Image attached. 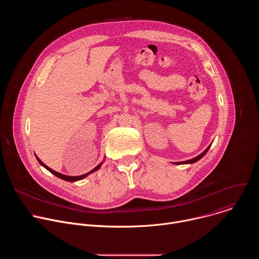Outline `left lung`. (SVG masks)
I'll return each instance as SVG.
<instances>
[{
    "instance_id": "obj_1",
    "label": "left lung",
    "mask_w": 259,
    "mask_h": 259,
    "mask_svg": "<svg viewBox=\"0 0 259 259\" xmlns=\"http://www.w3.org/2000/svg\"><path fill=\"white\" fill-rule=\"evenodd\" d=\"M209 147H210V146H208L207 149H206V150H205V151H204V152H203L201 155H199L198 157H196V158H194V159H192V160L186 161V162H177L176 164H190V163H195V162L199 161L200 159H202V158H203V157L206 155V153H207V152H208V150H209Z\"/></svg>"
}]
</instances>
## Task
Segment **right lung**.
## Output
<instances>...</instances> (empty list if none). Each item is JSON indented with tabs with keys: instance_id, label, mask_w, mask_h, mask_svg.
<instances>
[{
	"instance_id": "1",
	"label": "right lung",
	"mask_w": 259,
	"mask_h": 259,
	"mask_svg": "<svg viewBox=\"0 0 259 259\" xmlns=\"http://www.w3.org/2000/svg\"><path fill=\"white\" fill-rule=\"evenodd\" d=\"M38 159V161H39V163L42 165V166H44L48 171H50L51 173H53L55 176H57V177H59V178H61V179H63V180H66V181H77V180H80V179H83L84 177H86L88 174H90V173H92V172H94V171H96V170H98L99 169V167L101 166V164H99L98 166H96L93 170H91L90 172H88V173H86V174H83V175H80V176H67V175H63V174H61V173H58V172H56V171H54V170H52L51 168H49L48 166H46L39 158H36Z\"/></svg>"
}]
</instances>
